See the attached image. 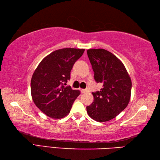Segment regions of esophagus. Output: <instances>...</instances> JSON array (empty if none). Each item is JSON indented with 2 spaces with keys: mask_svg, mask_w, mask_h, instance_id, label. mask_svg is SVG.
I'll list each match as a JSON object with an SVG mask.
<instances>
[{
  "mask_svg": "<svg viewBox=\"0 0 160 160\" xmlns=\"http://www.w3.org/2000/svg\"><path fill=\"white\" fill-rule=\"evenodd\" d=\"M80 91H81V92L82 93H87V92H88V89H80Z\"/></svg>",
  "mask_w": 160,
  "mask_h": 160,
  "instance_id": "1",
  "label": "esophagus"
}]
</instances>
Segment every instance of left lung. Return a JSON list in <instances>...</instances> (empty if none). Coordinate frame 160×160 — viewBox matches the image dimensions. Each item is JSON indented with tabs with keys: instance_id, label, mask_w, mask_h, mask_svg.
Masks as SVG:
<instances>
[{
	"instance_id": "left-lung-1",
	"label": "left lung",
	"mask_w": 160,
	"mask_h": 160,
	"mask_svg": "<svg viewBox=\"0 0 160 160\" xmlns=\"http://www.w3.org/2000/svg\"><path fill=\"white\" fill-rule=\"evenodd\" d=\"M97 82L102 83L100 91L92 93L93 102L87 107L93 120L109 121L128 106L131 95V79L122 61L104 49L87 51Z\"/></svg>"
}]
</instances>
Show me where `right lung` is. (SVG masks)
<instances>
[{
  "instance_id": "add662e5",
  "label": "right lung",
  "mask_w": 160,
  "mask_h": 160,
  "mask_svg": "<svg viewBox=\"0 0 160 160\" xmlns=\"http://www.w3.org/2000/svg\"><path fill=\"white\" fill-rule=\"evenodd\" d=\"M84 49L64 48L45 56L35 69L31 80V94L39 109L52 119H60L69 113L80 91L64 87L70 72Z\"/></svg>"
}]
</instances>
